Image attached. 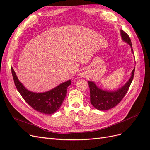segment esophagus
Returning a JSON list of instances; mask_svg holds the SVG:
<instances>
[{
	"label": "esophagus",
	"mask_w": 150,
	"mask_h": 150,
	"mask_svg": "<svg viewBox=\"0 0 150 150\" xmlns=\"http://www.w3.org/2000/svg\"><path fill=\"white\" fill-rule=\"evenodd\" d=\"M79 76H83V73H81V72H79V74H78Z\"/></svg>",
	"instance_id": "1"
}]
</instances>
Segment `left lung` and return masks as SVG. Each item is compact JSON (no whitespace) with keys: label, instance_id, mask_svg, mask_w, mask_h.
Returning <instances> with one entry per match:
<instances>
[{"label":"left lung","instance_id":"left-lung-1","mask_svg":"<svg viewBox=\"0 0 150 150\" xmlns=\"http://www.w3.org/2000/svg\"><path fill=\"white\" fill-rule=\"evenodd\" d=\"M121 35L122 40L129 44L131 51L133 53L132 44L129 35L122 30H121ZM134 69L132 71L131 76L128 82L121 88L114 91L103 90L99 88L94 82L88 81L90 89V101L92 105L99 110L105 111L114 108L118 104L129 89L134 77Z\"/></svg>","mask_w":150,"mask_h":150}]
</instances>
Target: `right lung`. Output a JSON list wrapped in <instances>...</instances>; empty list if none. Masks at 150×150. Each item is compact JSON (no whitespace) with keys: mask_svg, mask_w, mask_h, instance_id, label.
Here are the masks:
<instances>
[{"mask_svg":"<svg viewBox=\"0 0 150 150\" xmlns=\"http://www.w3.org/2000/svg\"><path fill=\"white\" fill-rule=\"evenodd\" d=\"M16 88L25 101L34 110L46 115H51L61 107L66 96L71 80L62 83L54 89L44 93H34L27 89L18 79L13 68L11 69Z\"/></svg>","mask_w":150,"mask_h":150,"instance_id":"right-lung-1","label":"right lung"}]
</instances>
